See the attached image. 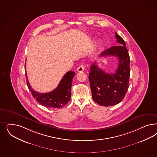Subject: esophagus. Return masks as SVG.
Returning <instances> with one entry per match:
<instances>
[{"mask_svg": "<svg viewBox=\"0 0 157 157\" xmlns=\"http://www.w3.org/2000/svg\"><path fill=\"white\" fill-rule=\"evenodd\" d=\"M84 69H85V67H84V65L81 64V65H80V66L77 67V71H78V72H81V71H84Z\"/></svg>", "mask_w": 157, "mask_h": 157, "instance_id": "34e87169", "label": "esophagus"}]
</instances>
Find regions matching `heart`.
I'll return each mask as SVG.
<instances>
[{"label": "heart", "mask_w": 157, "mask_h": 157, "mask_svg": "<svg viewBox=\"0 0 157 157\" xmlns=\"http://www.w3.org/2000/svg\"><path fill=\"white\" fill-rule=\"evenodd\" d=\"M101 45V41L100 40H98L96 41V42H95V44L94 47H95V48H98Z\"/></svg>", "instance_id": "1"}]
</instances>
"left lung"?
Instances as JSON below:
<instances>
[{"label": "left lung", "instance_id": "8db88e82", "mask_svg": "<svg viewBox=\"0 0 157 157\" xmlns=\"http://www.w3.org/2000/svg\"><path fill=\"white\" fill-rule=\"evenodd\" d=\"M115 36L120 45L107 49L101 56H116L119 63L116 72L106 73L95 62L91 65L88 77L93 100L103 106H114L121 102L129 85L130 58L128 51L121 37L116 32Z\"/></svg>", "mask_w": 157, "mask_h": 157}]
</instances>
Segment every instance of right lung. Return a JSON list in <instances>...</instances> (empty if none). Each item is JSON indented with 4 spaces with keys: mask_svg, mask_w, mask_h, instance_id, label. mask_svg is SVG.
<instances>
[{
    "mask_svg": "<svg viewBox=\"0 0 157 157\" xmlns=\"http://www.w3.org/2000/svg\"><path fill=\"white\" fill-rule=\"evenodd\" d=\"M26 84L30 92L36 101L42 106L48 108H62L65 106L71 100V87L72 80L75 75V72L69 71L62 77L59 84L54 90L48 93H39L34 91L29 84L26 71Z\"/></svg>",
    "mask_w": 157,
    "mask_h": 157,
    "instance_id": "1",
    "label": "right lung"
}]
</instances>
